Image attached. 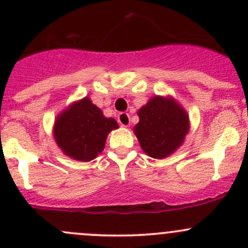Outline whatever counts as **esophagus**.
<instances>
[{
  "label": "esophagus",
  "instance_id": "34e87169",
  "mask_svg": "<svg viewBox=\"0 0 248 248\" xmlns=\"http://www.w3.org/2000/svg\"><path fill=\"white\" fill-rule=\"evenodd\" d=\"M117 121L122 127H128L131 124V119H129V115L127 112H120L119 116H117Z\"/></svg>",
  "mask_w": 248,
  "mask_h": 248
}]
</instances>
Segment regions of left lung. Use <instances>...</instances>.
<instances>
[{"mask_svg":"<svg viewBox=\"0 0 248 248\" xmlns=\"http://www.w3.org/2000/svg\"><path fill=\"white\" fill-rule=\"evenodd\" d=\"M133 131L147 156L162 159L174 154L189 132V116L171 96H154L138 110Z\"/></svg>","mask_w":248,"mask_h":248,"instance_id":"8db88e82","label":"left lung"}]
</instances>
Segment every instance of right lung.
<instances>
[{"label":"right lung","mask_w":248,"mask_h":248,"mask_svg":"<svg viewBox=\"0 0 248 248\" xmlns=\"http://www.w3.org/2000/svg\"><path fill=\"white\" fill-rule=\"evenodd\" d=\"M116 128H119L116 120L104 116L89 97H84L57 115L52 136L66 156L89 162L103 151L107 137Z\"/></svg>","instance_id":"obj_1"}]
</instances>
